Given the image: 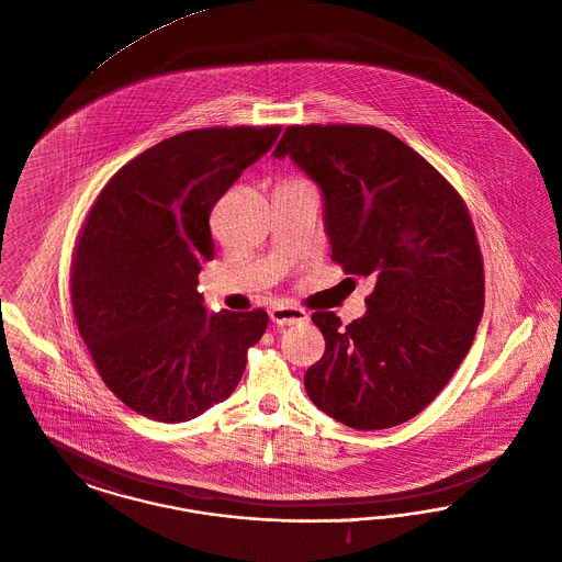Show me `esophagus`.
Listing matches in <instances>:
<instances>
[{
  "label": "esophagus",
  "instance_id": "34e87169",
  "mask_svg": "<svg viewBox=\"0 0 562 562\" xmlns=\"http://www.w3.org/2000/svg\"><path fill=\"white\" fill-rule=\"evenodd\" d=\"M269 318L278 327H291V325H299V323H307L310 314L301 307H293V305H276V307L269 310Z\"/></svg>",
  "mask_w": 562,
  "mask_h": 562
}]
</instances>
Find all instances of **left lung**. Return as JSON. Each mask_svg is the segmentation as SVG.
<instances>
[{"instance_id": "left-lung-1", "label": "left lung", "mask_w": 562, "mask_h": 562, "mask_svg": "<svg viewBox=\"0 0 562 562\" xmlns=\"http://www.w3.org/2000/svg\"><path fill=\"white\" fill-rule=\"evenodd\" d=\"M321 189L333 259L373 280L361 318L316 312L325 355L312 403L350 429L420 414L467 357L484 312V267L469 212L443 176L393 133L286 127L273 150Z\"/></svg>"}]
</instances>
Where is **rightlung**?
Instances as JSON below:
<instances>
[{
    "label": "right lung",
    "mask_w": 562,
    "mask_h": 562,
    "mask_svg": "<svg viewBox=\"0 0 562 562\" xmlns=\"http://www.w3.org/2000/svg\"><path fill=\"white\" fill-rule=\"evenodd\" d=\"M280 127H214L167 137L103 187L71 267V307L105 386L133 412L187 423L239 384L265 310L207 312L201 265L210 212Z\"/></svg>",
    "instance_id": "right-lung-1"
}]
</instances>
